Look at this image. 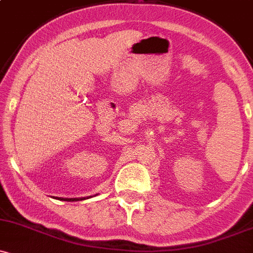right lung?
Returning a JSON list of instances; mask_svg holds the SVG:
<instances>
[{
	"label": "right lung",
	"instance_id": "1",
	"mask_svg": "<svg viewBox=\"0 0 253 253\" xmlns=\"http://www.w3.org/2000/svg\"><path fill=\"white\" fill-rule=\"evenodd\" d=\"M54 199H58V200H60V201H80V200H84V199H88V198H71V199H68V198H54Z\"/></svg>",
	"mask_w": 253,
	"mask_h": 253
}]
</instances>
